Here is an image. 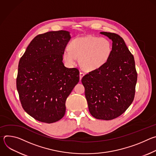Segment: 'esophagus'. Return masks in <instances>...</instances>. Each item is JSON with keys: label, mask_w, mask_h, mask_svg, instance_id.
Instances as JSON below:
<instances>
[{"label": "esophagus", "mask_w": 156, "mask_h": 156, "mask_svg": "<svg viewBox=\"0 0 156 156\" xmlns=\"http://www.w3.org/2000/svg\"><path fill=\"white\" fill-rule=\"evenodd\" d=\"M84 75V73H83V72H80V80H81V78L83 77Z\"/></svg>", "instance_id": "esophagus-1"}]
</instances>
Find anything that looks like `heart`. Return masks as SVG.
<instances>
[{"mask_svg": "<svg viewBox=\"0 0 156 156\" xmlns=\"http://www.w3.org/2000/svg\"><path fill=\"white\" fill-rule=\"evenodd\" d=\"M112 52V44L109 39L90 35L73 39L69 44V49L63 51V57L70 65H73L79 58L83 70L93 71L104 66Z\"/></svg>", "mask_w": 156, "mask_h": 156, "instance_id": "b5f03b06", "label": "heart"}]
</instances>
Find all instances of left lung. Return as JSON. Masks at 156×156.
Returning a JSON list of instances; mask_svg holds the SVG:
<instances>
[{
	"label": "left lung",
	"mask_w": 156,
	"mask_h": 156,
	"mask_svg": "<svg viewBox=\"0 0 156 156\" xmlns=\"http://www.w3.org/2000/svg\"><path fill=\"white\" fill-rule=\"evenodd\" d=\"M101 33L112 39V54L104 66L85 75L81 82L92 116L110 120L123 114L133 101L137 72L134 57L123 38L114 33Z\"/></svg>",
	"instance_id": "obj_1"
}]
</instances>
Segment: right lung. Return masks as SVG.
<instances>
[{
  "label": "right lung",
  "mask_w": 156,
  "mask_h": 156,
  "mask_svg": "<svg viewBox=\"0 0 156 156\" xmlns=\"http://www.w3.org/2000/svg\"><path fill=\"white\" fill-rule=\"evenodd\" d=\"M69 31L36 36L19 61L16 88L22 107L35 120L52 123L65 114V101L79 82L76 68L64 66L63 53Z\"/></svg>",
  "instance_id": "add662e5"
}]
</instances>
